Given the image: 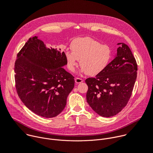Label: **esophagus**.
<instances>
[{
    "mask_svg": "<svg viewBox=\"0 0 153 153\" xmlns=\"http://www.w3.org/2000/svg\"><path fill=\"white\" fill-rule=\"evenodd\" d=\"M75 82L76 84H79V83H81V82H83L84 80L82 79H81V78H76L75 79Z\"/></svg>",
    "mask_w": 153,
    "mask_h": 153,
    "instance_id": "esophagus-1",
    "label": "esophagus"
}]
</instances>
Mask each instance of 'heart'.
Wrapping results in <instances>:
<instances>
[{
    "label": "heart",
    "mask_w": 153,
    "mask_h": 153,
    "mask_svg": "<svg viewBox=\"0 0 153 153\" xmlns=\"http://www.w3.org/2000/svg\"><path fill=\"white\" fill-rule=\"evenodd\" d=\"M71 51H66L65 56L68 69L74 72L80 60L82 71L94 76L102 72L112 58L111 48L107 44L90 38H79L71 44Z\"/></svg>",
    "instance_id": "1"
}]
</instances>
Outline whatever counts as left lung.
I'll return each mask as SVG.
<instances>
[{
	"instance_id": "1",
	"label": "left lung",
	"mask_w": 153,
	"mask_h": 153,
	"mask_svg": "<svg viewBox=\"0 0 153 153\" xmlns=\"http://www.w3.org/2000/svg\"><path fill=\"white\" fill-rule=\"evenodd\" d=\"M117 48L115 59L95 78L86 79L87 101L90 107L104 117L120 112L130 99L137 77L136 61L124 43Z\"/></svg>"
}]
</instances>
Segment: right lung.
<instances>
[{"mask_svg":"<svg viewBox=\"0 0 153 153\" xmlns=\"http://www.w3.org/2000/svg\"><path fill=\"white\" fill-rule=\"evenodd\" d=\"M66 65L64 51L47 47L37 36L25 44L17 54L14 76L17 94L30 111L45 118L62 112L75 85Z\"/></svg>","mask_w":153,"mask_h":153,"instance_id":"obj_1","label":"right lung"}]
</instances>
